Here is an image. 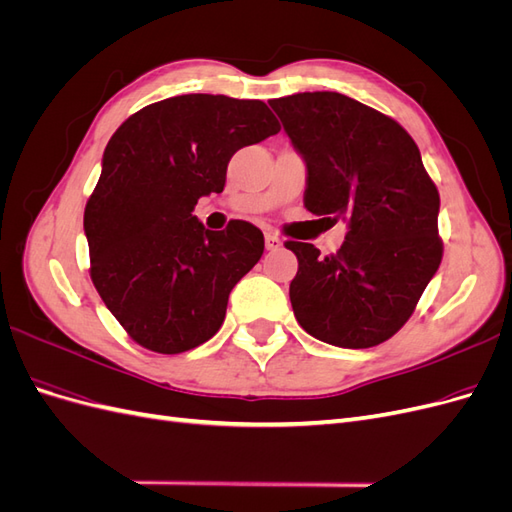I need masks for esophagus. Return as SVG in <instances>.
<instances>
[{
	"label": "esophagus",
	"mask_w": 512,
	"mask_h": 512,
	"mask_svg": "<svg viewBox=\"0 0 512 512\" xmlns=\"http://www.w3.org/2000/svg\"><path fill=\"white\" fill-rule=\"evenodd\" d=\"M265 245H267V250H277V247L282 245V239L277 237V232H265Z\"/></svg>",
	"instance_id": "1"
}]
</instances>
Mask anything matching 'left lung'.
I'll list each match as a JSON object with an SVG mask.
<instances>
[{"mask_svg": "<svg viewBox=\"0 0 512 512\" xmlns=\"http://www.w3.org/2000/svg\"><path fill=\"white\" fill-rule=\"evenodd\" d=\"M269 104L305 158L307 211L348 222L333 256L286 241L299 260L292 312L320 342L378 346L408 322L440 267L436 183L412 136L376 108L337 91Z\"/></svg>", "mask_w": 512, "mask_h": 512, "instance_id": "left-lung-1", "label": "left lung"}]
</instances>
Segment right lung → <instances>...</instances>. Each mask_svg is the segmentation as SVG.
<instances>
[{"mask_svg":"<svg viewBox=\"0 0 512 512\" xmlns=\"http://www.w3.org/2000/svg\"><path fill=\"white\" fill-rule=\"evenodd\" d=\"M277 132L265 102L188 94L141 108L111 136L85 207L89 275L138 346L179 354L220 331L265 237L243 220L207 230L192 211L224 190L241 147Z\"/></svg>","mask_w":512,"mask_h":512,"instance_id":"obj_1","label":"right lung"}]
</instances>
